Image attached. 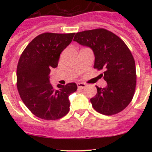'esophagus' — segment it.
<instances>
[{"mask_svg": "<svg viewBox=\"0 0 152 152\" xmlns=\"http://www.w3.org/2000/svg\"><path fill=\"white\" fill-rule=\"evenodd\" d=\"M77 86H78V88L83 89L86 87V84L83 83V82H79V83H77Z\"/></svg>", "mask_w": 152, "mask_h": 152, "instance_id": "34e87169", "label": "esophagus"}]
</instances>
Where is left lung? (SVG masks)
<instances>
[{
  "instance_id": "1",
  "label": "left lung",
  "mask_w": 152,
  "mask_h": 152,
  "mask_svg": "<svg viewBox=\"0 0 152 152\" xmlns=\"http://www.w3.org/2000/svg\"><path fill=\"white\" fill-rule=\"evenodd\" d=\"M73 40L90 48L95 56L94 68L104 70V88L96 86L97 93L90 99L95 110L112 115L131 102L136 86V67L131 51L120 37L104 28L76 34Z\"/></svg>"
}]
</instances>
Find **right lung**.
Instances as JSON below:
<instances>
[{"instance_id": "right-lung-1", "label": "right lung", "mask_w": 152, "mask_h": 152, "mask_svg": "<svg viewBox=\"0 0 152 152\" xmlns=\"http://www.w3.org/2000/svg\"><path fill=\"white\" fill-rule=\"evenodd\" d=\"M75 33H43L27 45L17 67V87L20 96L34 115L45 120H56L70 110L69 96L77 90L74 82L50 83V69L57 67L62 50L71 42Z\"/></svg>"}]
</instances>
